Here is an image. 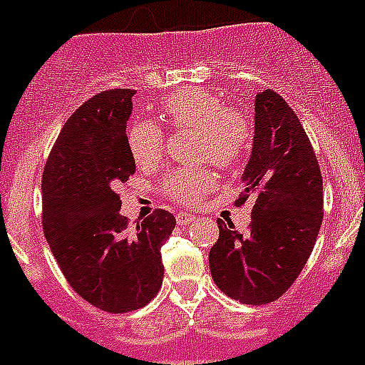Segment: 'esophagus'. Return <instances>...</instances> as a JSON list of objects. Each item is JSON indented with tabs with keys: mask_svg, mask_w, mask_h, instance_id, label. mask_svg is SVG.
I'll use <instances>...</instances> for the list:
<instances>
[{
	"mask_svg": "<svg viewBox=\"0 0 365 365\" xmlns=\"http://www.w3.org/2000/svg\"><path fill=\"white\" fill-rule=\"evenodd\" d=\"M178 225H189L191 222H195L193 214H187V212H178L176 214Z\"/></svg>",
	"mask_w": 365,
	"mask_h": 365,
	"instance_id": "obj_1",
	"label": "esophagus"
}]
</instances>
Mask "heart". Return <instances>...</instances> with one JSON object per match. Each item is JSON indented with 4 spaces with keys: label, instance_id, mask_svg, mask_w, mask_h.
<instances>
[{
    "label": "heart",
    "instance_id": "heart-1",
    "mask_svg": "<svg viewBox=\"0 0 365 365\" xmlns=\"http://www.w3.org/2000/svg\"><path fill=\"white\" fill-rule=\"evenodd\" d=\"M159 115L174 128L199 130L197 157L210 159L223 168L235 165L252 142L246 117L227 110L222 98L205 88H183L166 96L159 106ZM126 145L136 165H155L165 149V134L155 123L138 121L126 130ZM214 183L216 178L206 168H180L170 172L163 185L172 199L195 202L205 197Z\"/></svg>",
    "mask_w": 365,
    "mask_h": 365
}]
</instances>
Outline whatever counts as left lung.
<instances>
[{
    "label": "left lung",
    "instance_id": "1",
    "mask_svg": "<svg viewBox=\"0 0 365 365\" xmlns=\"http://www.w3.org/2000/svg\"><path fill=\"white\" fill-rule=\"evenodd\" d=\"M254 143L239 205L252 202V227L217 220L208 261L214 282L231 299L263 305L295 282L322 225V174L305 128L282 96L255 94Z\"/></svg>",
    "mask_w": 365,
    "mask_h": 365
}]
</instances>
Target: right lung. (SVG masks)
Returning a JSON list of instances; mask_svg holds the SVG:
<instances>
[{"label": "right lung", "instance_id": "obj_1", "mask_svg": "<svg viewBox=\"0 0 365 365\" xmlns=\"http://www.w3.org/2000/svg\"><path fill=\"white\" fill-rule=\"evenodd\" d=\"M134 91L87 100L64 123L43 172V229L70 286L106 312L142 309L163 284L160 246L176 217L155 210L136 227L121 216L117 185L136 172L126 145Z\"/></svg>", "mask_w": 365, "mask_h": 365}]
</instances>
